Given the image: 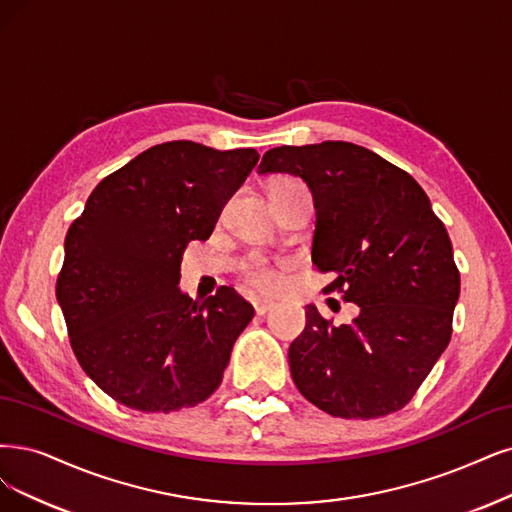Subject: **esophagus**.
<instances>
[{"label": "esophagus", "mask_w": 512, "mask_h": 512, "mask_svg": "<svg viewBox=\"0 0 512 512\" xmlns=\"http://www.w3.org/2000/svg\"><path fill=\"white\" fill-rule=\"evenodd\" d=\"M253 308H255L257 314H266V312H270L274 308V304H272V301H268V299H257V301H253Z\"/></svg>", "instance_id": "1"}]
</instances>
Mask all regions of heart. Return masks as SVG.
<instances>
[{
	"label": "heart",
	"mask_w": 512,
	"mask_h": 512,
	"mask_svg": "<svg viewBox=\"0 0 512 512\" xmlns=\"http://www.w3.org/2000/svg\"><path fill=\"white\" fill-rule=\"evenodd\" d=\"M289 183H299V181L285 177V179H276L270 187L289 185ZM238 270H240V276H242L246 285H249L255 291H259V293H274L282 285V276H280L278 268L272 266V263L266 257H259V255L246 257L240 263Z\"/></svg>",
	"instance_id": "b5f03b06"
}]
</instances>
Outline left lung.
Instances as JSON below:
<instances>
[{"mask_svg": "<svg viewBox=\"0 0 512 512\" xmlns=\"http://www.w3.org/2000/svg\"><path fill=\"white\" fill-rule=\"evenodd\" d=\"M291 173L314 196L312 261L361 314L333 325L314 306L289 348L297 390L333 418L401 411L451 339L460 272L420 183L373 151L346 143L282 145L259 175Z\"/></svg>", "mask_w": 512, "mask_h": 512, "instance_id": "1", "label": "left lung"}]
</instances>
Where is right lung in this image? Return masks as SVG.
Returning a JSON list of instances; mask_svg holds the SVG:
<instances>
[{
  "label": "right lung",
  "instance_id": "1",
  "mask_svg": "<svg viewBox=\"0 0 512 512\" xmlns=\"http://www.w3.org/2000/svg\"><path fill=\"white\" fill-rule=\"evenodd\" d=\"M257 162L253 147L154 145L94 187L71 223L56 299L80 367L113 401L170 413L219 388L255 310L232 287L183 295L181 255L211 236Z\"/></svg>",
  "mask_w": 512,
  "mask_h": 512
}]
</instances>
